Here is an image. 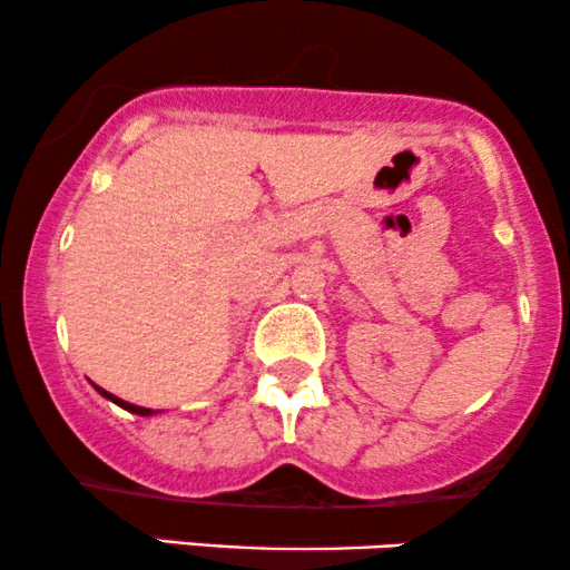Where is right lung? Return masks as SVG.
<instances>
[{
    "label": "right lung",
    "instance_id": "obj_1",
    "mask_svg": "<svg viewBox=\"0 0 570 570\" xmlns=\"http://www.w3.org/2000/svg\"><path fill=\"white\" fill-rule=\"evenodd\" d=\"M92 390H96L100 397H106V400H111L114 405H119V407H125L127 413H136V416H154V413L157 411H151V407H140V405H132V403H125V400H119L117 394H111V392H106V390H100V386H96L92 384Z\"/></svg>",
    "mask_w": 570,
    "mask_h": 570
}]
</instances>
